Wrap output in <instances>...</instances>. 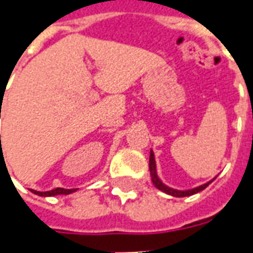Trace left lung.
<instances>
[{
  "label": "left lung",
  "instance_id": "8db88e82",
  "mask_svg": "<svg viewBox=\"0 0 253 253\" xmlns=\"http://www.w3.org/2000/svg\"><path fill=\"white\" fill-rule=\"evenodd\" d=\"M149 170H150V177H152V183L154 184L156 188H159L160 191H163L165 194H168L170 196H176V198H183V196H191L194 195V194H198V192H201L206 188L211 181H214V179H211L210 181H207L205 184H202V186L194 187V188H190V190H176V188H172V187H168L167 184H164L161 179L157 175V167H156V159H154V153L153 150L150 149V157H149Z\"/></svg>",
  "mask_w": 253,
  "mask_h": 253
}]
</instances>
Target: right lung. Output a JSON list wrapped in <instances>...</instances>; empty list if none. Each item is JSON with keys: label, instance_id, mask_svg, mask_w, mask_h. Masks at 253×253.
<instances>
[{"label": "right lung", "instance_id": "obj_1", "mask_svg": "<svg viewBox=\"0 0 253 253\" xmlns=\"http://www.w3.org/2000/svg\"><path fill=\"white\" fill-rule=\"evenodd\" d=\"M76 191H77V188H54V190L44 191V192L32 190V192L39 196H55V195H69V194H73V192H76Z\"/></svg>", "mask_w": 253, "mask_h": 253}]
</instances>
